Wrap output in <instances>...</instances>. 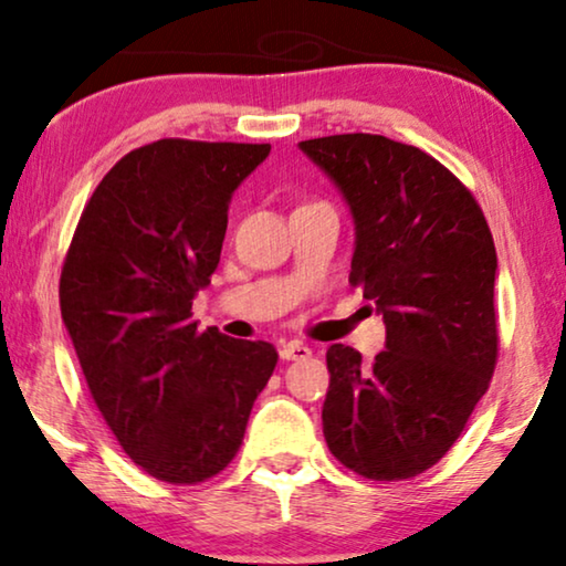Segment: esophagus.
Wrapping results in <instances>:
<instances>
[{
	"instance_id": "34e87169",
	"label": "esophagus",
	"mask_w": 566,
	"mask_h": 566,
	"mask_svg": "<svg viewBox=\"0 0 566 566\" xmlns=\"http://www.w3.org/2000/svg\"><path fill=\"white\" fill-rule=\"evenodd\" d=\"M308 355H312V347H306L304 343H285L281 347L283 360H306Z\"/></svg>"
}]
</instances>
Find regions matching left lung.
I'll return each instance as SVG.
<instances>
[{
  "mask_svg": "<svg viewBox=\"0 0 566 566\" xmlns=\"http://www.w3.org/2000/svg\"><path fill=\"white\" fill-rule=\"evenodd\" d=\"M298 146L350 206V283L386 322L374 363L327 350L324 440L358 476L412 479L451 451L497 366L492 231L467 185L417 146L376 134Z\"/></svg>",
  "mask_w": 566,
  "mask_h": 566,
  "instance_id": "left-lung-1",
  "label": "left lung"
}]
</instances>
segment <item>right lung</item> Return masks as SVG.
Instances as JSON below:
<instances>
[{
	"instance_id": "obj_1",
	"label": "right lung",
	"mask_w": 566,
	"mask_h": 566,
	"mask_svg": "<svg viewBox=\"0 0 566 566\" xmlns=\"http://www.w3.org/2000/svg\"><path fill=\"white\" fill-rule=\"evenodd\" d=\"M270 144L159 138L115 161L76 223L59 281L84 381L123 451L167 484L221 474L277 353L198 332L231 192Z\"/></svg>"
}]
</instances>
